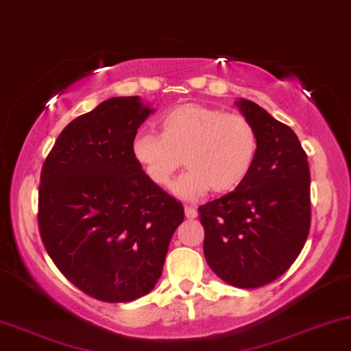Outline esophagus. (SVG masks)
Returning a JSON list of instances; mask_svg holds the SVG:
<instances>
[{"label": "esophagus", "mask_w": 351, "mask_h": 351, "mask_svg": "<svg viewBox=\"0 0 351 351\" xmlns=\"http://www.w3.org/2000/svg\"><path fill=\"white\" fill-rule=\"evenodd\" d=\"M184 213H186V218H188V219H194L195 217H197V210H195L194 205H186Z\"/></svg>", "instance_id": "34e87169"}]
</instances>
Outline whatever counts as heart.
<instances>
[{
    "mask_svg": "<svg viewBox=\"0 0 351 351\" xmlns=\"http://www.w3.org/2000/svg\"><path fill=\"white\" fill-rule=\"evenodd\" d=\"M160 134L141 132L133 138L132 154L158 188H170L173 176L183 199L200 197L212 189L226 194L244 183L258 152V136L247 117L204 104H183L160 117Z\"/></svg>",
    "mask_w": 351,
    "mask_h": 351,
    "instance_id": "1",
    "label": "heart"
}]
</instances>
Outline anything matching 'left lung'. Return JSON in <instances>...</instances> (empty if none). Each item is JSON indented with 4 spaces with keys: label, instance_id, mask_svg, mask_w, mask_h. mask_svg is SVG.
Returning a JSON list of instances; mask_svg holds the SVG:
<instances>
[{
    "label": "left lung",
    "instance_id": "left-lung-1",
    "mask_svg": "<svg viewBox=\"0 0 351 351\" xmlns=\"http://www.w3.org/2000/svg\"><path fill=\"white\" fill-rule=\"evenodd\" d=\"M255 127L258 152L244 183L200 205L204 255L239 289L276 281L305 245L311 223L310 167L297 134L255 102H237Z\"/></svg>",
    "mask_w": 351,
    "mask_h": 351
}]
</instances>
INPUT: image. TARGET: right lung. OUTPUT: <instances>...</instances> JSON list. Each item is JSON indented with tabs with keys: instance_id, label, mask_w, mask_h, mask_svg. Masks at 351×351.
I'll use <instances>...</instances> for the list:
<instances>
[{
	"instance_id": "1",
	"label": "right lung",
	"mask_w": 351,
	"mask_h": 351,
	"mask_svg": "<svg viewBox=\"0 0 351 351\" xmlns=\"http://www.w3.org/2000/svg\"><path fill=\"white\" fill-rule=\"evenodd\" d=\"M152 109L112 97L70 121L43 163L38 230L73 286L96 300L132 302L156 286L184 208L132 154Z\"/></svg>"
}]
</instances>
